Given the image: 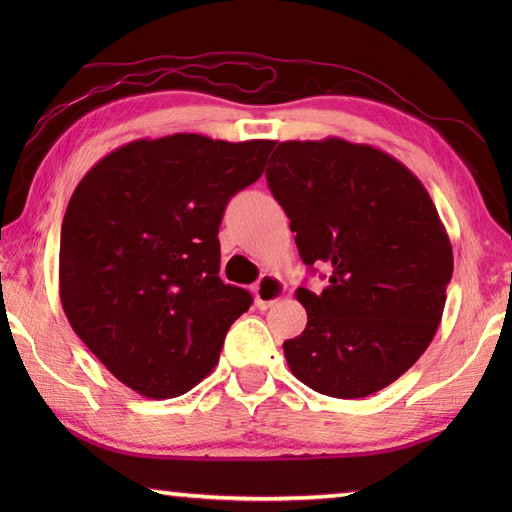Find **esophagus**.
<instances>
[{
  "label": "esophagus",
  "mask_w": 512,
  "mask_h": 512,
  "mask_svg": "<svg viewBox=\"0 0 512 512\" xmlns=\"http://www.w3.org/2000/svg\"><path fill=\"white\" fill-rule=\"evenodd\" d=\"M284 291H287V284L282 282V277H277L273 273L262 275L253 287L257 307L268 309L271 305H275V302L284 296Z\"/></svg>",
  "instance_id": "obj_1"
}]
</instances>
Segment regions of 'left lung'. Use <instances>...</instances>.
Here are the masks:
<instances>
[{
  "label": "left lung",
  "instance_id": "1",
  "mask_svg": "<svg viewBox=\"0 0 512 512\" xmlns=\"http://www.w3.org/2000/svg\"><path fill=\"white\" fill-rule=\"evenodd\" d=\"M268 164L302 262L329 268L323 291H296L307 327L282 345L289 368L329 397L377 393L420 359L443 318L454 255L436 205L368 144L282 142Z\"/></svg>",
  "mask_w": 512,
  "mask_h": 512
}]
</instances>
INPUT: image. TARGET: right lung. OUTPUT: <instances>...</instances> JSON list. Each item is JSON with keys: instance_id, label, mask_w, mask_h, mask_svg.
<instances>
[{"instance_id": "obj_1", "label": "right lung", "mask_w": 512, "mask_h": 512, "mask_svg": "<svg viewBox=\"0 0 512 512\" xmlns=\"http://www.w3.org/2000/svg\"><path fill=\"white\" fill-rule=\"evenodd\" d=\"M271 140L196 133L135 140L85 173L60 230V302L121 384L178 397L219 363L253 305L219 277L225 205L262 176Z\"/></svg>"}]
</instances>
